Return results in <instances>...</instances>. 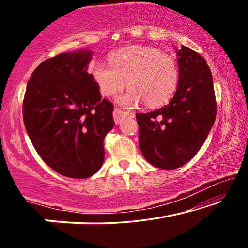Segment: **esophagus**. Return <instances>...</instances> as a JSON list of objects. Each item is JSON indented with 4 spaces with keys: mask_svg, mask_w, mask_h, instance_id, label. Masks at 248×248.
<instances>
[{
    "mask_svg": "<svg viewBox=\"0 0 248 248\" xmlns=\"http://www.w3.org/2000/svg\"><path fill=\"white\" fill-rule=\"evenodd\" d=\"M125 117H130V118H133L134 115L133 112H129V111H124L119 108H115L114 110V120L117 124H119L123 123V120L125 118Z\"/></svg>",
    "mask_w": 248,
    "mask_h": 248,
    "instance_id": "34e87169",
    "label": "esophagus"
}]
</instances>
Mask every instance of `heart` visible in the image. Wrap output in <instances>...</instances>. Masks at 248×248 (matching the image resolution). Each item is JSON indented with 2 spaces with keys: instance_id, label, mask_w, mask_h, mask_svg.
<instances>
[{
  "instance_id": "heart-1",
  "label": "heart",
  "mask_w": 248,
  "mask_h": 248,
  "mask_svg": "<svg viewBox=\"0 0 248 248\" xmlns=\"http://www.w3.org/2000/svg\"><path fill=\"white\" fill-rule=\"evenodd\" d=\"M109 65L96 62L91 74L99 93L105 97L116 96L127 84L130 90L119 99L125 107H133L144 100L149 107L169 102L177 89L179 69L177 61L169 53L148 46H132L112 52Z\"/></svg>"
}]
</instances>
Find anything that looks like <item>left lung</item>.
<instances>
[{
  "mask_svg": "<svg viewBox=\"0 0 248 248\" xmlns=\"http://www.w3.org/2000/svg\"><path fill=\"white\" fill-rule=\"evenodd\" d=\"M179 82L169 105L137 114L139 145L150 164L174 170L195 156L216 120L217 103L207 61L182 46L176 50Z\"/></svg>",
  "mask_w": 248,
  "mask_h": 248,
  "instance_id": "left-lung-1",
  "label": "left lung"
}]
</instances>
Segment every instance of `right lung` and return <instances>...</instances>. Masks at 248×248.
Listing matches in <instances>:
<instances>
[{"instance_id": "right-lung-1", "label": "right lung", "mask_w": 248, "mask_h": 248, "mask_svg": "<svg viewBox=\"0 0 248 248\" xmlns=\"http://www.w3.org/2000/svg\"><path fill=\"white\" fill-rule=\"evenodd\" d=\"M90 50L60 53L37 66L27 83L23 119L46 164L70 178H87L103 165L104 139L114 105L102 99L87 66Z\"/></svg>"}]
</instances>
